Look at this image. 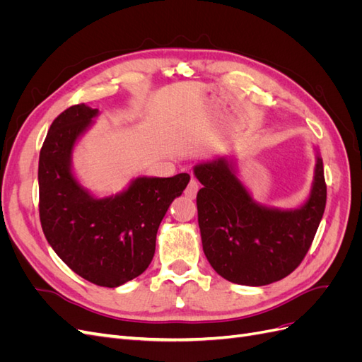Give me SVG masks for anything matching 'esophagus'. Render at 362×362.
I'll use <instances>...</instances> for the list:
<instances>
[{
	"label": "esophagus",
	"instance_id": "1",
	"mask_svg": "<svg viewBox=\"0 0 362 362\" xmlns=\"http://www.w3.org/2000/svg\"><path fill=\"white\" fill-rule=\"evenodd\" d=\"M198 190H199V182L196 181L194 178H192L189 185H187V189H185V196H187V198H190V199H193V198H196V193H198Z\"/></svg>",
	"mask_w": 362,
	"mask_h": 362
}]
</instances>
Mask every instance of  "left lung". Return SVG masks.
Segmentation results:
<instances>
[{
    "mask_svg": "<svg viewBox=\"0 0 362 362\" xmlns=\"http://www.w3.org/2000/svg\"><path fill=\"white\" fill-rule=\"evenodd\" d=\"M315 151L311 190L298 208L259 204L238 177L237 158L199 161L194 177L204 254L229 282L259 287L288 276L308 252L325 213L326 184L320 151Z\"/></svg>",
    "mask_w": 362,
    "mask_h": 362,
    "instance_id": "8db88e82",
    "label": "left lung"
}]
</instances>
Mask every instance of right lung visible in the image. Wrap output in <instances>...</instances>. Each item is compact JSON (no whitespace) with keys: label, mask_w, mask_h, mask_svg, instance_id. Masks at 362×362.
Masks as SVG:
<instances>
[{"label":"right lung","mask_w":362,"mask_h":362,"mask_svg":"<svg viewBox=\"0 0 362 362\" xmlns=\"http://www.w3.org/2000/svg\"><path fill=\"white\" fill-rule=\"evenodd\" d=\"M98 116V108L80 104L51 124L39 157V214L43 234L64 264L96 286L116 288L151 264L158 226L190 175L137 177L107 196L86 189L72 157Z\"/></svg>","instance_id":"obj_1"}]
</instances>
